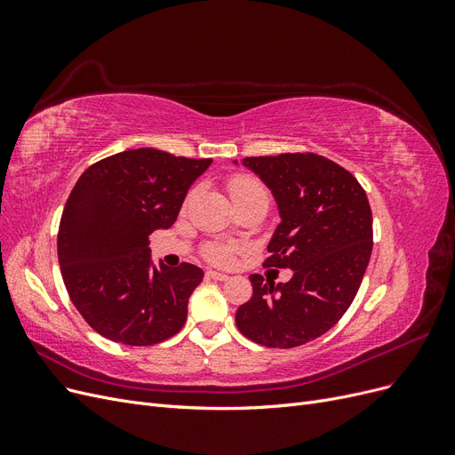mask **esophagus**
<instances>
[{"instance_id":"1","label":"esophagus","mask_w":455,"mask_h":455,"mask_svg":"<svg viewBox=\"0 0 455 455\" xmlns=\"http://www.w3.org/2000/svg\"><path fill=\"white\" fill-rule=\"evenodd\" d=\"M206 279H212V281H228L229 275L218 273V271H206Z\"/></svg>"}]
</instances>
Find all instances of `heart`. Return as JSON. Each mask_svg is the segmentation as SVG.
Segmentation results:
<instances>
[{"label":"heart","instance_id":"obj_1","mask_svg":"<svg viewBox=\"0 0 455 455\" xmlns=\"http://www.w3.org/2000/svg\"><path fill=\"white\" fill-rule=\"evenodd\" d=\"M229 196L235 203V206H244V204H264L267 209L269 204V191L267 188L261 184L258 178L251 174H235L229 178L228 182ZM241 252V246L237 243H226V241H211L203 244L201 254L203 258L209 261L212 266L220 267H228L235 261V256Z\"/></svg>","mask_w":455,"mask_h":455}]
</instances>
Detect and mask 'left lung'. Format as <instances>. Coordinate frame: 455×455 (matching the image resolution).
<instances>
[{"instance_id": "8db88e82", "label": "left lung", "mask_w": 455, "mask_h": 455, "mask_svg": "<svg viewBox=\"0 0 455 455\" xmlns=\"http://www.w3.org/2000/svg\"><path fill=\"white\" fill-rule=\"evenodd\" d=\"M279 204L281 224L264 267L292 269L275 284L251 275L252 298L235 313L239 332L291 349L328 332L351 306L371 254V211L356 178L316 154L246 157Z\"/></svg>"}]
</instances>
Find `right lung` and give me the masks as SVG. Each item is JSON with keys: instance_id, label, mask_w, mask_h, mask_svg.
Segmentation results:
<instances>
[{"instance_id": "right-lung-1", "label": "right lung", "mask_w": 455, "mask_h": 455, "mask_svg": "<svg viewBox=\"0 0 455 455\" xmlns=\"http://www.w3.org/2000/svg\"><path fill=\"white\" fill-rule=\"evenodd\" d=\"M211 163L139 148L79 176L62 211L57 251L72 304L100 336L154 346L182 330L203 269L186 261L156 267L149 235L176 222L189 186Z\"/></svg>"}]
</instances>
